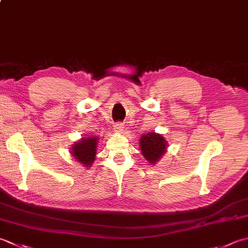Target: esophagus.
<instances>
[{"label": "esophagus", "mask_w": 248, "mask_h": 248, "mask_svg": "<svg viewBox=\"0 0 248 248\" xmlns=\"http://www.w3.org/2000/svg\"><path fill=\"white\" fill-rule=\"evenodd\" d=\"M123 130H124V125H123V124L117 123V124H114V131H115V132L120 133L121 131H123Z\"/></svg>", "instance_id": "1"}]
</instances>
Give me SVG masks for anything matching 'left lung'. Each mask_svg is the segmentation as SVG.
Masks as SVG:
<instances>
[{"instance_id":"1","label":"left lung","mask_w":248,"mask_h":248,"mask_svg":"<svg viewBox=\"0 0 248 248\" xmlns=\"http://www.w3.org/2000/svg\"><path fill=\"white\" fill-rule=\"evenodd\" d=\"M168 140L162 134L148 132L140 139V148L149 164H156L168 150Z\"/></svg>"}]
</instances>
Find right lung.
Returning <instances> with one entry per match:
<instances>
[{"mask_svg":"<svg viewBox=\"0 0 248 248\" xmlns=\"http://www.w3.org/2000/svg\"><path fill=\"white\" fill-rule=\"evenodd\" d=\"M98 143V135L96 137L90 135V137L81 138L78 142H75L72 145L70 153L73 159L82 164L86 169L90 168L95 160Z\"/></svg>","mask_w":248,"mask_h":248,"instance_id":"1","label":"right lung"}]
</instances>
